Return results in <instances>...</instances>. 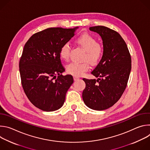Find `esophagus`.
<instances>
[{"label":"esophagus","instance_id":"esophagus-1","mask_svg":"<svg viewBox=\"0 0 150 150\" xmlns=\"http://www.w3.org/2000/svg\"><path fill=\"white\" fill-rule=\"evenodd\" d=\"M79 79V78L78 77V76H74V81H77V80Z\"/></svg>","mask_w":150,"mask_h":150}]
</instances>
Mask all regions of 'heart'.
I'll return each instance as SVG.
<instances>
[{
  "mask_svg": "<svg viewBox=\"0 0 150 150\" xmlns=\"http://www.w3.org/2000/svg\"><path fill=\"white\" fill-rule=\"evenodd\" d=\"M76 42L85 51H86L85 60H88L91 63L94 64L101 57L103 53V47L98 43L96 39L91 35L87 33L81 35L76 39ZM71 49V45L68 42L62 45L60 49L59 54L63 60L65 61L69 60ZM89 69L90 63L87 61L82 63L72 62L67 67V72L75 76L82 75Z\"/></svg>",
  "mask_w": 150,
  "mask_h": 150,
  "instance_id": "obj_1",
  "label": "heart"
}]
</instances>
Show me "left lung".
<instances>
[{"label":"left lung","instance_id":"8db88e82","mask_svg":"<svg viewBox=\"0 0 150 150\" xmlns=\"http://www.w3.org/2000/svg\"><path fill=\"white\" fill-rule=\"evenodd\" d=\"M89 29L101 37L103 53L91 72L98 78L82 79L86 84L82 98L89 108L103 110L113 105L123 93L131 70V57L125 41L117 32L104 26Z\"/></svg>","mask_w":150,"mask_h":150}]
</instances>
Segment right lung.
Masks as SVG:
<instances>
[{
    "mask_svg": "<svg viewBox=\"0 0 150 150\" xmlns=\"http://www.w3.org/2000/svg\"><path fill=\"white\" fill-rule=\"evenodd\" d=\"M77 28H49L33 34L24 46L19 63L21 83L29 100L41 110L53 112L62 108L74 82L72 75H62L65 69L59 51Z\"/></svg>",
    "mask_w": 150,
    "mask_h": 150,
    "instance_id": "1",
    "label": "right lung"
}]
</instances>
